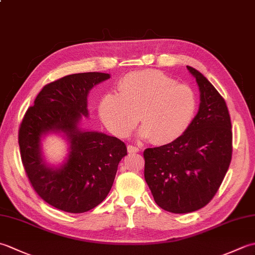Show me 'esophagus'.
Instances as JSON below:
<instances>
[{
	"mask_svg": "<svg viewBox=\"0 0 255 255\" xmlns=\"http://www.w3.org/2000/svg\"><path fill=\"white\" fill-rule=\"evenodd\" d=\"M128 152L129 153H136V152H139V148L136 147V145H132V144H129L128 147Z\"/></svg>",
	"mask_w": 255,
	"mask_h": 255,
	"instance_id": "esophagus-1",
	"label": "esophagus"
}]
</instances>
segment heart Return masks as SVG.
Masks as SVG:
<instances>
[{"label":"heart","mask_w":255,"mask_h":255,"mask_svg":"<svg viewBox=\"0 0 255 255\" xmlns=\"http://www.w3.org/2000/svg\"><path fill=\"white\" fill-rule=\"evenodd\" d=\"M118 91L105 94L100 103L103 123L117 137H127L140 115L142 137L155 144L170 143L188 130L196 115L195 91L158 70L126 74Z\"/></svg>","instance_id":"1"}]
</instances>
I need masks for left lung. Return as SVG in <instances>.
Returning <instances> with one entry per match:
<instances>
[{
  "mask_svg": "<svg viewBox=\"0 0 255 255\" xmlns=\"http://www.w3.org/2000/svg\"><path fill=\"white\" fill-rule=\"evenodd\" d=\"M187 69L200 91L197 115L175 141L143 151L144 180L154 202L173 214L192 213L207 205L223 183L232 156L226 101L202 73Z\"/></svg>",
  "mask_w": 255,
  "mask_h": 255,
  "instance_id": "left-lung-1",
  "label": "left lung"
}]
</instances>
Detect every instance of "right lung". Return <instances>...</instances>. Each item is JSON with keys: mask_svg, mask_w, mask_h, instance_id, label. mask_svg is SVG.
<instances>
[{"mask_svg": "<svg viewBox=\"0 0 255 255\" xmlns=\"http://www.w3.org/2000/svg\"><path fill=\"white\" fill-rule=\"evenodd\" d=\"M107 79V73L86 72L46 84L20 123V158L32 188L47 204L67 213H85L100 205L127 154L118 138L78 127L82 115L88 116L89 91ZM50 130L66 133L72 144L67 162L58 170L48 168L40 156V137Z\"/></svg>", "mask_w": 255, "mask_h": 255, "instance_id": "obj_1", "label": "right lung"}]
</instances>
